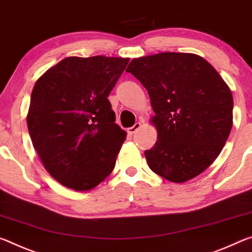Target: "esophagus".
Segmentation results:
<instances>
[{
	"label": "esophagus",
	"mask_w": 252,
	"mask_h": 252,
	"mask_svg": "<svg viewBox=\"0 0 252 252\" xmlns=\"http://www.w3.org/2000/svg\"><path fill=\"white\" fill-rule=\"evenodd\" d=\"M139 128H141V123H136L134 126H131V127H129V128H127V133L130 134V135H133V134H135L136 131H137Z\"/></svg>",
	"instance_id": "1"
}]
</instances>
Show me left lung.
Listing matches in <instances>:
<instances>
[{
	"label": "left lung",
	"mask_w": 252,
	"mask_h": 252,
	"mask_svg": "<svg viewBox=\"0 0 252 252\" xmlns=\"http://www.w3.org/2000/svg\"><path fill=\"white\" fill-rule=\"evenodd\" d=\"M147 89L158 142L145 151L152 171L183 183L207 170L232 128L233 98L219 72L193 53L135 58L126 69Z\"/></svg>",
	"instance_id": "obj_1"
}]
</instances>
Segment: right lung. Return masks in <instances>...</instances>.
I'll return each mask as SVG.
<instances>
[{
  "label": "right lung",
  "mask_w": 252,
  "mask_h": 252,
  "mask_svg": "<svg viewBox=\"0 0 252 252\" xmlns=\"http://www.w3.org/2000/svg\"><path fill=\"white\" fill-rule=\"evenodd\" d=\"M128 61L68 57L36 80L28 129L45 170L64 187L88 191L113 172L126 131L107 97Z\"/></svg>",
  "instance_id": "obj_1"
}]
</instances>
